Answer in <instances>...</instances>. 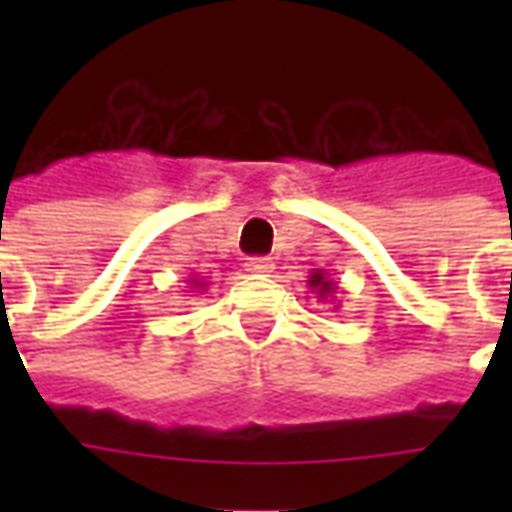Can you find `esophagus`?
Segmentation results:
<instances>
[{"label":"esophagus","instance_id":"1","mask_svg":"<svg viewBox=\"0 0 512 512\" xmlns=\"http://www.w3.org/2000/svg\"><path fill=\"white\" fill-rule=\"evenodd\" d=\"M247 271L257 273V276H268L273 271V260L271 257H249Z\"/></svg>","mask_w":512,"mask_h":512}]
</instances>
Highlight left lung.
Wrapping results in <instances>:
<instances>
[{
    "label": "left lung",
    "mask_w": 512,
    "mask_h": 512,
    "mask_svg": "<svg viewBox=\"0 0 512 512\" xmlns=\"http://www.w3.org/2000/svg\"><path fill=\"white\" fill-rule=\"evenodd\" d=\"M308 289H311L313 297H316L319 303H327V300H329V303H335L337 281L329 279L327 273L319 271V268H316V271L308 276ZM335 308H337V303H335Z\"/></svg>",
    "instance_id": "obj_1"
}]
</instances>
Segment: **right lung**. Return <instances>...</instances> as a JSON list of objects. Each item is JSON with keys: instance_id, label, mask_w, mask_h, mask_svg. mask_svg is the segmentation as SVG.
Instances as JSON below:
<instances>
[{"instance_id": "add662e5", "label": "right lung", "mask_w": 512, "mask_h": 512, "mask_svg": "<svg viewBox=\"0 0 512 512\" xmlns=\"http://www.w3.org/2000/svg\"><path fill=\"white\" fill-rule=\"evenodd\" d=\"M207 287V281L199 279V276H188V289H185V292H204Z\"/></svg>"}]
</instances>
